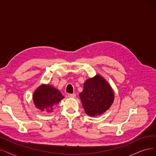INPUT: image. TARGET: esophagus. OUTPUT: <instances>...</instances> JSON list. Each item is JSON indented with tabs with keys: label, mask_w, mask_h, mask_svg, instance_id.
Here are the masks:
<instances>
[{
	"label": "esophagus",
	"mask_w": 156,
	"mask_h": 156,
	"mask_svg": "<svg viewBox=\"0 0 156 156\" xmlns=\"http://www.w3.org/2000/svg\"><path fill=\"white\" fill-rule=\"evenodd\" d=\"M68 97L69 98H75L76 97V95L75 94V93H72V94H71V93H70V94L68 95Z\"/></svg>",
	"instance_id": "1"
}]
</instances>
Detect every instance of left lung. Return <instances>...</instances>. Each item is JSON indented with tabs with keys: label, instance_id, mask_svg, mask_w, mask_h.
Returning a JSON list of instances; mask_svg holds the SVG:
<instances>
[{
	"label": "left lung",
	"instance_id": "left-lung-1",
	"mask_svg": "<svg viewBox=\"0 0 156 156\" xmlns=\"http://www.w3.org/2000/svg\"><path fill=\"white\" fill-rule=\"evenodd\" d=\"M79 97L85 113L94 117L109 109L114 102L115 93L107 80L97 74L84 82Z\"/></svg>",
	"mask_w": 156,
	"mask_h": 156
}]
</instances>
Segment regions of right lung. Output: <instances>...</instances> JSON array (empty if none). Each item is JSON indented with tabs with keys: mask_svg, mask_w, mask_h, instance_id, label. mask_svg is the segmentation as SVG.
Segmentation results:
<instances>
[{
	"mask_svg": "<svg viewBox=\"0 0 156 156\" xmlns=\"http://www.w3.org/2000/svg\"><path fill=\"white\" fill-rule=\"evenodd\" d=\"M63 98L59 90L48 84H43L38 87L33 95L35 107L47 113H52L55 105Z\"/></svg>",
	"mask_w": 156,
	"mask_h": 156,
	"instance_id": "1",
	"label": "right lung"
}]
</instances>
